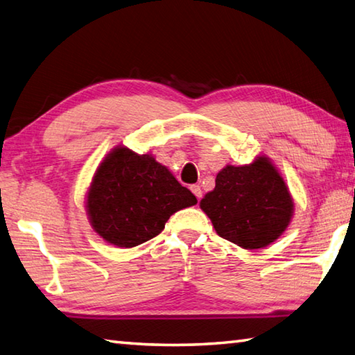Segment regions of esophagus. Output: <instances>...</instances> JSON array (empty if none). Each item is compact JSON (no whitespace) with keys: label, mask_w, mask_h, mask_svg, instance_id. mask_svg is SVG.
Returning a JSON list of instances; mask_svg holds the SVG:
<instances>
[{"label":"esophagus","mask_w":355,"mask_h":355,"mask_svg":"<svg viewBox=\"0 0 355 355\" xmlns=\"http://www.w3.org/2000/svg\"><path fill=\"white\" fill-rule=\"evenodd\" d=\"M191 191L193 192V196H196V197H197V200L200 201L201 196H203V193H201V187H200L198 184H193V186H191Z\"/></svg>","instance_id":"esophagus-1"}]
</instances>
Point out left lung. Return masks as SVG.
<instances>
[{
    "instance_id": "1",
    "label": "left lung",
    "mask_w": 355,
    "mask_h": 355,
    "mask_svg": "<svg viewBox=\"0 0 355 355\" xmlns=\"http://www.w3.org/2000/svg\"><path fill=\"white\" fill-rule=\"evenodd\" d=\"M200 207L220 237L243 249H260L284 232L294 203L279 171L259 157L252 164L221 169Z\"/></svg>"
}]
</instances>
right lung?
Returning <instances> with one entry per match:
<instances>
[{"instance_id":"right-lung-1","label":"right lung","mask_w":355,"mask_h":355,"mask_svg":"<svg viewBox=\"0 0 355 355\" xmlns=\"http://www.w3.org/2000/svg\"><path fill=\"white\" fill-rule=\"evenodd\" d=\"M196 203V196L166 166L128 148H116L103 159L87 192L90 225L118 248L154 239L172 214Z\"/></svg>"}]
</instances>
